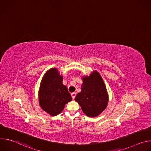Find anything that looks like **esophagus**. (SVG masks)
<instances>
[{"instance_id":"esophagus-1","label":"esophagus","mask_w":151,"mask_h":151,"mask_svg":"<svg viewBox=\"0 0 151 151\" xmlns=\"http://www.w3.org/2000/svg\"><path fill=\"white\" fill-rule=\"evenodd\" d=\"M71 96H72V97L73 99H74L76 96V93L75 92H73V93H71Z\"/></svg>"}]
</instances>
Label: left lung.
Wrapping results in <instances>:
<instances>
[{"instance_id": "1", "label": "left lung", "mask_w": 151, "mask_h": 151, "mask_svg": "<svg viewBox=\"0 0 151 151\" xmlns=\"http://www.w3.org/2000/svg\"><path fill=\"white\" fill-rule=\"evenodd\" d=\"M81 91L75 100L81 107L83 112L89 117L100 114L108 103V95L100 74L94 71L89 76L83 77Z\"/></svg>"}]
</instances>
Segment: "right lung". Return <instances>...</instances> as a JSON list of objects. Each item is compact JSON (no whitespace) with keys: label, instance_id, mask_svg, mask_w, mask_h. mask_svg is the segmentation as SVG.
Here are the masks:
<instances>
[{"label":"right lung","instance_id":"obj_1","mask_svg":"<svg viewBox=\"0 0 151 151\" xmlns=\"http://www.w3.org/2000/svg\"><path fill=\"white\" fill-rule=\"evenodd\" d=\"M63 76L52 68L43 78L39 92V104L42 109L51 116L61 113L65 104L72 100L66 86L63 84Z\"/></svg>","mask_w":151,"mask_h":151}]
</instances>
